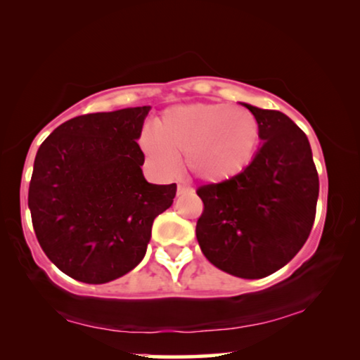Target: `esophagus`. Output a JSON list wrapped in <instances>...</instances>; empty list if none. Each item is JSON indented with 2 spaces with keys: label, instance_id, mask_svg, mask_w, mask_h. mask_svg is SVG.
<instances>
[{
  "label": "esophagus",
  "instance_id": "1",
  "mask_svg": "<svg viewBox=\"0 0 360 360\" xmlns=\"http://www.w3.org/2000/svg\"><path fill=\"white\" fill-rule=\"evenodd\" d=\"M187 192H193L192 187L184 186V184H179L178 186V195H182V193H187Z\"/></svg>",
  "mask_w": 360,
  "mask_h": 360
}]
</instances>
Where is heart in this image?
Masks as SVG:
<instances>
[{
    "label": "heart",
    "mask_w": 360,
    "mask_h": 360,
    "mask_svg": "<svg viewBox=\"0 0 360 360\" xmlns=\"http://www.w3.org/2000/svg\"><path fill=\"white\" fill-rule=\"evenodd\" d=\"M155 131H144L141 146L153 167L173 173L178 158L197 179L208 184L237 178L258 153L261 124L243 107L226 104H181L165 110Z\"/></svg>",
    "instance_id": "b5f03b06"
}]
</instances>
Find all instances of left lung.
Here are the masks:
<instances>
[{"label": "left lung", "instance_id": "8db88e82", "mask_svg": "<svg viewBox=\"0 0 360 360\" xmlns=\"http://www.w3.org/2000/svg\"><path fill=\"white\" fill-rule=\"evenodd\" d=\"M243 105L261 124V147L237 178L198 187L203 213L195 233L218 269L262 278L292 261L309 237L319 174L303 129L282 112Z\"/></svg>", "mask_w": 360, "mask_h": 360}]
</instances>
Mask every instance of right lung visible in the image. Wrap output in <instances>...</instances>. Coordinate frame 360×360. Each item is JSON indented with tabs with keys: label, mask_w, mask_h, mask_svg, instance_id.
<instances>
[{
	"label": "right lung",
	"mask_w": 360,
	"mask_h": 360,
	"mask_svg": "<svg viewBox=\"0 0 360 360\" xmlns=\"http://www.w3.org/2000/svg\"><path fill=\"white\" fill-rule=\"evenodd\" d=\"M150 107L79 115L37 152L28 187L33 229L68 277L105 283L144 258L153 219L173 205L176 184L147 182L138 144Z\"/></svg>",
	"instance_id": "right-lung-1"
}]
</instances>
